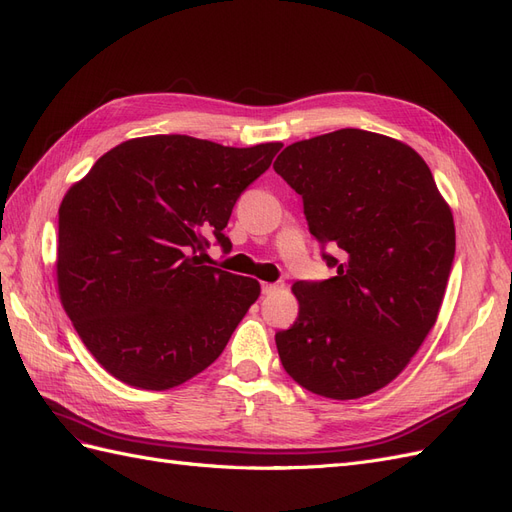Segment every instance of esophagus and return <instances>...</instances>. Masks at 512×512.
I'll list each match as a JSON object with an SVG mask.
<instances>
[{
  "mask_svg": "<svg viewBox=\"0 0 512 512\" xmlns=\"http://www.w3.org/2000/svg\"><path fill=\"white\" fill-rule=\"evenodd\" d=\"M284 288V284H280V282H275V284H269V282H262V294H273V292H277V290H282Z\"/></svg>",
  "mask_w": 512,
  "mask_h": 512,
  "instance_id": "34e87169",
  "label": "esophagus"
}]
</instances>
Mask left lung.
<instances>
[{
  "mask_svg": "<svg viewBox=\"0 0 512 512\" xmlns=\"http://www.w3.org/2000/svg\"><path fill=\"white\" fill-rule=\"evenodd\" d=\"M273 168L301 194L309 232L335 269L329 280L292 286L299 318L275 333L280 361L316 395L376 393L436 324L455 260L453 213L425 160L374 132L292 143Z\"/></svg>",
  "mask_w": 512,
  "mask_h": 512,
  "instance_id": "obj_1",
  "label": "left lung"
}]
</instances>
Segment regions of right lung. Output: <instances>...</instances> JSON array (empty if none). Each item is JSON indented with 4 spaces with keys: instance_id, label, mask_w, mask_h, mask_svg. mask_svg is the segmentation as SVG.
<instances>
[{
    "instance_id": "obj_1",
    "label": "right lung",
    "mask_w": 512,
    "mask_h": 512,
    "mask_svg": "<svg viewBox=\"0 0 512 512\" xmlns=\"http://www.w3.org/2000/svg\"><path fill=\"white\" fill-rule=\"evenodd\" d=\"M282 143L224 147L183 134L132 138L59 207L57 286L87 350L117 380L166 391L207 369L260 284L203 265L241 192Z\"/></svg>"
}]
</instances>
